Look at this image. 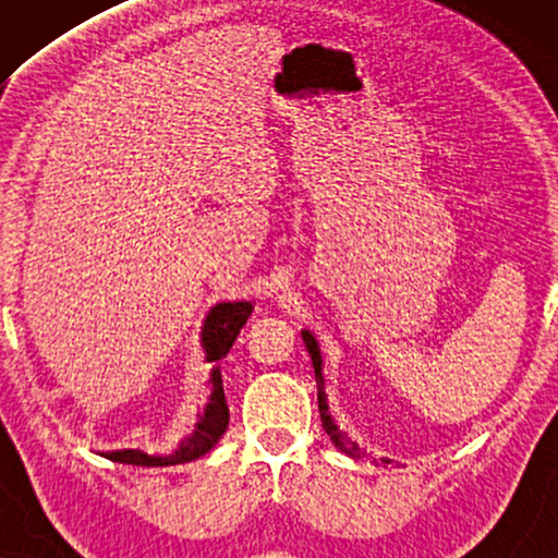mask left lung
<instances>
[{
	"label": "left lung",
	"mask_w": 558,
	"mask_h": 558,
	"mask_svg": "<svg viewBox=\"0 0 558 558\" xmlns=\"http://www.w3.org/2000/svg\"><path fill=\"white\" fill-rule=\"evenodd\" d=\"M302 338H304V345H307V350H310L312 365H315L317 401H319V418H323V429L327 432V437L332 439V445L338 447L342 454H348V457H361V447H357L355 441H350L348 434L340 432L338 424L332 422V416L327 414V401H325V391H323V355H319V345H317L315 335H312L310 330H302Z\"/></svg>",
	"instance_id": "obj_1"
}]
</instances>
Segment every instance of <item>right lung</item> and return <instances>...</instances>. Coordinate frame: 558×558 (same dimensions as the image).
Segmentation results:
<instances>
[{"label": "right lung", "mask_w": 558, "mask_h": 558, "mask_svg": "<svg viewBox=\"0 0 558 558\" xmlns=\"http://www.w3.org/2000/svg\"><path fill=\"white\" fill-rule=\"evenodd\" d=\"M251 310H254L251 302H220L216 307H210L208 317H205L203 350L205 361L213 363V393L208 407L203 411L201 422L195 424V432L182 439L180 447L174 449L172 454H147L142 452V449H119V452L109 454V460L121 464H136V468H170V464L201 460L203 454H208L210 449L218 445V439L223 437L228 429V407L218 361H223L228 355V350H231L235 338H239L241 327L246 325Z\"/></svg>", "instance_id": "add662e5"}]
</instances>
